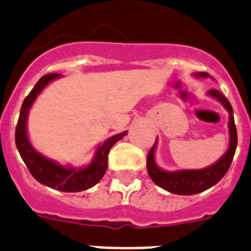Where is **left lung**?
Wrapping results in <instances>:
<instances>
[{
	"mask_svg": "<svg viewBox=\"0 0 251 251\" xmlns=\"http://www.w3.org/2000/svg\"><path fill=\"white\" fill-rule=\"evenodd\" d=\"M196 76L206 77V72H198ZM212 97H215L225 106L229 112V133H230V145L229 150L225 152V155L221 159L204 170H184V171L167 172L160 170L154 162V150H155V143L151 147V150L147 154V172L156 185H159L163 189L176 195H195L202 192L205 189L210 188L212 185L219 183L226 174L230 164H232L233 156L237 149V129L233 117V108L227 99L217 89H210L208 92Z\"/></svg>",
	"mask_w": 251,
	"mask_h": 251,
	"instance_id": "8db88e82",
	"label": "left lung"
}]
</instances>
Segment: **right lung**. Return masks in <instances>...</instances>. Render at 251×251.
<instances>
[{
  "instance_id": "1",
  "label": "right lung",
  "mask_w": 251,
  "mask_h": 251,
  "mask_svg": "<svg viewBox=\"0 0 251 251\" xmlns=\"http://www.w3.org/2000/svg\"><path fill=\"white\" fill-rule=\"evenodd\" d=\"M59 76H60L59 74L45 75L35 84V87L32 88L27 97L25 99L22 108H21V113H19L18 124L15 127V145L21 154V158L27 166L30 174L39 183L47 185L50 188L63 191V192H80V191L91 188L102 179L106 172V168H108L109 151L114 143L125 137L126 131L113 135L112 138L105 141L99 147L93 162L88 167L81 168V170L63 167L60 164L55 163L52 160H49L41 154H38L28 142L27 133H26V120H27L28 109L36 99V96L41 93L42 89L50 81H52Z\"/></svg>"
}]
</instances>
